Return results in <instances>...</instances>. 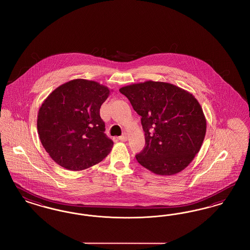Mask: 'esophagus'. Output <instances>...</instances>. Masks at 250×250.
I'll return each mask as SVG.
<instances>
[{
	"label": "esophagus",
	"mask_w": 250,
	"mask_h": 250,
	"mask_svg": "<svg viewBox=\"0 0 250 250\" xmlns=\"http://www.w3.org/2000/svg\"><path fill=\"white\" fill-rule=\"evenodd\" d=\"M127 139H128V136H127L126 133H124L122 136H120L119 138H118V140L121 141V142H126Z\"/></svg>",
	"instance_id": "1"
}]
</instances>
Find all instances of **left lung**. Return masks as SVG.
Instances as JSON below:
<instances>
[{"label": "left lung", "instance_id": "obj_1", "mask_svg": "<svg viewBox=\"0 0 250 250\" xmlns=\"http://www.w3.org/2000/svg\"><path fill=\"white\" fill-rule=\"evenodd\" d=\"M142 117L145 147L138 162L158 175H172L189 165L201 149L206 120L198 100L175 85L146 82L120 89Z\"/></svg>", "mask_w": 250, "mask_h": 250}]
</instances>
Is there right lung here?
Wrapping results in <instances>:
<instances>
[{
    "label": "right lung",
    "instance_id": "obj_1",
    "mask_svg": "<svg viewBox=\"0 0 250 250\" xmlns=\"http://www.w3.org/2000/svg\"><path fill=\"white\" fill-rule=\"evenodd\" d=\"M108 95L106 86L79 79L61 85L44 101L37 117L38 135L60 166L83 170L109 154L113 142L104 133L100 117Z\"/></svg>",
    "mask_w": 250,
    "mask_h": 250
}]
</instances>
